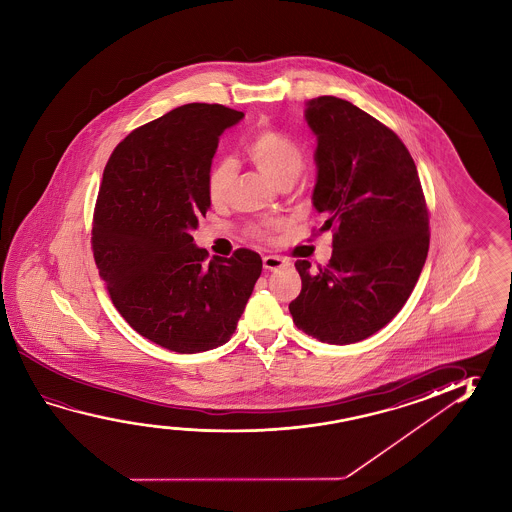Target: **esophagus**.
<instances>
[{"label":"esophagus","instance_id":"obj_1","mask_svg":"<svg viewBox=\"0 0 512 512\" xmlns=\"http://www.w3.org/2000/svg\"><path fill=\"white\" fill-rule=\"evenodd\" d=\"M262 264H264L266 271H278V269L287 268V266H289V262L282 259V257H278V255H266V257L262 259Z\"/></svg>","mask_w":512,"mask_h":512}]
</instances>
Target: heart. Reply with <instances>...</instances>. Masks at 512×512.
Returning a JSON list of instances; mask_svg holds the SVG:
<instances>
[{"label": "heart", "instance_id": "1", "mask_svg": "<svg viewBox=\"0 0 512 512\" xmlns=\"http://www.w3.org/2000/svg\"><path fill=\"white\" fill-rule=\"evenodd\" d=\"M246 157L277 185L294 182L305 164L303 151L293 139L275 130H260L244 146ZM235 164L219 160L207 175V196L212 205L225 203L234 184Z\"/></svg>", "mask_w": 512, "mask_h": 512}]
</instances>
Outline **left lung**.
Here are the masks:
<instances>
[{
  "mask_svg": "<svg viewBox=\"0 0 512 512\" xmlns=\"http://www.w3.org/2000/svg\"><path fill=\"white\" fill-rule=\"evenodd\" d=\"M305 105L318 141L312 205L325 219L319 232L336 234L327 268L296 260L302 293L289 310L321 343H357L409 300L427 260V205L416 164L393 130L336 96Z\"/></svg>",
  "mask_w": 512,
  "mask_h": 512,
  "instance_id": "obj_1",
  "label": "left lung"
}]
</instances>
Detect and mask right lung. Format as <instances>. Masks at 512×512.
<instances>
[{
  "label": "right lung",
  "mask_w": 512,
  "mask_h": 512,
  "mask_svg": "<svg viewBox=\"0 0 512 512\" xmlns=\"http://www.w3.org/2000/svg\"><path fill=\"white\" fill-rule=\"evenodd\" d=\"M243 118L187 103L126 135L103 171L93 227L100 277L126 323L173 352L227 343L262 271L246 248L205 262L191 235L210 209L219 135Z\"/></svg>",
  "instance_id": "right-lung-1"
}]
</instances>
